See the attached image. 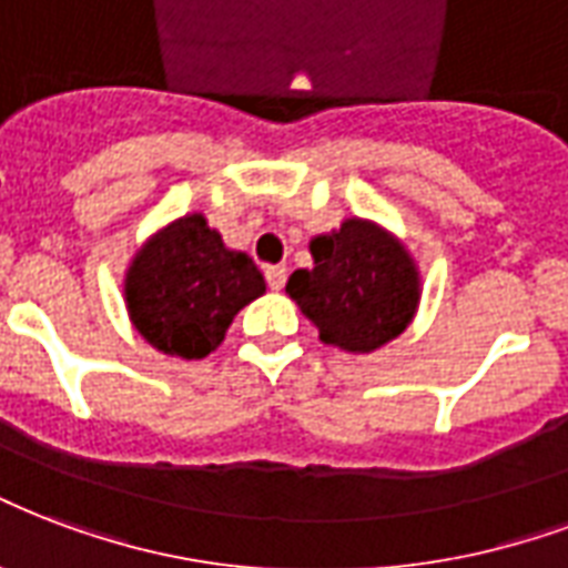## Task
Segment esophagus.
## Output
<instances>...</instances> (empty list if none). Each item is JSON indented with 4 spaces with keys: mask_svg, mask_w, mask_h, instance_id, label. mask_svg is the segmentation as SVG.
Returning a JSON list of instances; mask_svg holds the SVG:
<instances>
[{
    "mask_svg": "<svg viewBox=\"0 0 568 568\" xmlns=\"http://www.w3.org/2000/svg\"><path fill=\"white\" fill-rule=\"evenodd\" d=\"M264 280H267V285H271L273 292H280L285 285V267L283 264H267L264 267Z\"/></svg>",
    "mask_w": 568,
    "mask_h": 568,
    "instance_id": "1",
    "label": "esophagus"
}]
</instances>
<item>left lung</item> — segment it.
<instances>
[{
    "label": "left lung",
    "instance_id": "left-lung-1",
    "mask_svg": "<svg viewBox=\"0 0 568 568\" xmlns=\"http://www.w3.org/2000/svg\"><path fill=\"white\" fill-rule=\"evenodd\" d=\"M313 267L288 276L285 292L318 339L352 355H369L409 327L422 301L413 252L379 222L348 216L310 241Z\"/></svg>",
    "mask_w": 568,
    "mask_h": 568
}]
</instances>
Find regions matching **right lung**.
I'll return each instance as SVG.
<instances>
[{
  "label": "right lung",
  "mask_w": 568,
  "mask_h": 568,
  "mask_svg": "<svg viewBox=\"0 0 568 568\" xmlns=\"http://www.w3.org/2000/svg\"><path fill=\"white\" fill-rule=\"evenodd\" d=\"M246 252L229 250L201 213L168 222L134 252L123 297L134 331L174 358H207L243 306L264 295Z\"/></svg>",
  "instance_id": "1"
}]
</instances>
